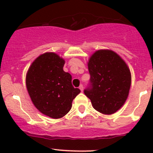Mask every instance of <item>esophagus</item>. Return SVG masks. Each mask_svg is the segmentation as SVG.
I'll return each instance as SVG.
<instances>
[{
  "label": "esophagus",
  "mask_w": 153,
  "mask_h": 153,
  "mask_svg": "<svg viewBox=\"0 0 153 153\" xmlns=\"http://www.w3.org/2000/svg\"><path fill=\"white\" fill-rule=\"evenodd\" d=\"M79 89H81V92H83V90H84V86H83L82 84H81V85H80V86H79Z\"/></svg>",
  "instance_id": "1"
}]
</instances>
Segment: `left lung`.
I'll return each instance as SVG.
<instances>
[{
  "instance_id": "8db88e82",
  "label": "left lung",
  "mask_w": 153,
  "mask_h": 153,
  "mask_svg": "<svg viewBox=\"0 0 153 153\" xmlns=\"http://www.w3.org/2000/svg\"><path fill=\"white\" fill-rule=\"evenodd\" d=\"M91 88L84 90L94 109L112 115L126 102L132 76L129 68L118 54L111 49H98L87 62Z\"/></svg>"
}]
</instances>
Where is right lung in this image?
<instances>
[{
    "label": "right lung",
    "mask_w": 153,
    "mask_h": 153,
    "mask_svg": "<svg viewBox=\"0 0 153 153\" xmlns=\"http://www.w3.org/2000/svg\"><path fill=\"white\" fill-rule=\"evenodd\" d=\"M65 60L52 52L41 54L32 63L26 75V86L32 104L44 115L58 119L72 108L81 92L72 85V76L64 71Z\"/></svg>",
    "instance_id": "obj_1"
}]
</instances>
